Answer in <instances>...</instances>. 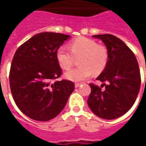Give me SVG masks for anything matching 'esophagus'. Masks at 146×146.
Masks as SVG:
<instances>
[{
	"label": "esophagus",
	"instance_id": "34e87169",
	"mask_svg": "<svg viewBox=\"0 0 146 146\" xmlns=\"http://www.w3.org/2000/svg\"><path fill=\"white\" fill-rule=\"evenodd\" d=\"M80 84H80V83H76V84H75V88H79L80 86Z\"/></svg>",
	"mask_w": 146,
	"mask_h": 146
}]
</instances>
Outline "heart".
Returning a JSON list of instances; mask_svg holds the SVG:
<instances>
[{
  "label": "heart",
  "mask_w": 146,
  "mask_h": 146,
  "mask_svg": "<svg viewBox=\"0 0 146 146\" xmlns=\"http://www.w3.org/2000/svg\"><path fill=\"white\" fill-rule=\"evenodd\" d=\"M70 52L65 47H60L56 51V59L61 68L68 70L74 63L75 58L81 56L79 65L81 66L68 70L65 77L72 81H81L92 76L99 74L106 66L108 53L103 46L98 45L92 39L80 36L70 44Z\"/></svg>",
  "instance_id": "obj_1"
}]
</instances>
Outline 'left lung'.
<instances>
[{
	"label": "left lung",
	"mask_w": 146,
	"mask_h": 146,
	"mask_svg": "<svg viewBox=\"0 0 146 146\" xmlns=\"http://www.w3.org/2000/svg\"><path fill=\"white\" fill-rule=\"evenodd\" d=\"M106 46L108 61L102 73L97 77L109 82L104 91L90 84L92 92L88 99L89 108L96 116L113 119L123 116L135 103L138 97L141 76L135 54L124 42L111 34L94 35Z\"/></svg>",
	"instance_id": "obj_1"
}]
</instances>
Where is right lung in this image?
Returning a JSON list of instances; mask_svg holds the SVG:
<instances>
[{
	"label": "right lung",
	"mask_w": 146,
	"mask_h": 146,
	"mask_svg": "<svg viewBox=\"0 0 146 146\" xmlns=\"http://www.w3.org/2000/svg\"><path fill=\"white\" fill-rule=\"evenodd\" d=\"M70 38L62 33L43 32L21 45L11 62L9 83L14 101L23 113L34 120L48 121L63 110L74 91V84L62 80L56 51Z\"/></svg>",
	"instance_id": "1"
}]
</instances>
